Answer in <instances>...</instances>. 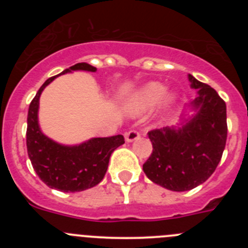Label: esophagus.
Returning a JSON list of instances; mask_svg holds the SVG:
<instances>
[{
    "label": "esophagus",
    "instance_id": "34e87169",
    "mask_svg": "<svg viewBox=\"0 0 248 248\" xmlns=\"http://www.w3.org/2000/svg\"><path fill=\"white\" fill-rule=\"evenodd\" d=\"M140 133L138 130H129L128 133H125V140L131 143V141H134V140L139 139Z\"/></svg>",
    "mask_w": 248,
    "mask_h": 248
}]
</instances>
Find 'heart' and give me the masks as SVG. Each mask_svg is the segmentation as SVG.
Instances as JSON below:
<instances>
[{
  "label": "heart",
  "instance_id": "obj_1",
  "mask_svg": "<svg viewBox=\"0 0 248 248\" xmlns=\"http://www.w3.org/2000/svg\"><path fill=\"white\" fill-rule=\"evenodd\" d=\"M176 95L170 92H165V87L161 83L151 82L143 88L135 92L126 102V108L133 114H140L159 104L161 109H169L174 105Z\"/></svg>",
  "mask_w": 248,
  "mask_h": 248
}]
</instances>
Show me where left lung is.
Returning a JSON list of instances; mask_svg holds the SVG:
<instances>
[{
    "instance_id": "obj_1",
    "label": "left lung",
    "mask_w": 248,
    "mask_h": 248,
    "mask_svg": "<svg viewBox=\"0 0 248 248\" xmlns=\"http://www.w3.org/2000/svg\"><path fill=\"white\" fill-rule=\"evenodd\" d=\"M198 97L196 111L181 128L165 126L149 131L153 153L143 165L153 183L171 191H187L205 183L217 168L227 139L226 103L210 85L189 74Z\"/></svg>"
}]
</instances>
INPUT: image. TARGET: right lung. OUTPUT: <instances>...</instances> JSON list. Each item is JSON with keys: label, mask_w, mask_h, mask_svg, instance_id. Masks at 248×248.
<instances>
[{"label": "right lung", "mask_w": 248, "mask_h": 248, "mask_svg": "<svg viewBox=\"0 0 248 248\" xmlns=\"http://www.w3.org/2000/svg\"><path fill=\"white\" fill-rule=\"evenodd\" d=\"M72 71L95 72L97 68L88 63H77L61 74ZM58 76L48 78L30 104L26 133L28 157L39 179L50 189L63 192L83 191L103 180L111 153L125 141L123 135H114L93 138L79 145L67 146L46 137L38 125L39 97Z\"/></svg>", "instance_id": "obj_1"}]
</instances>
